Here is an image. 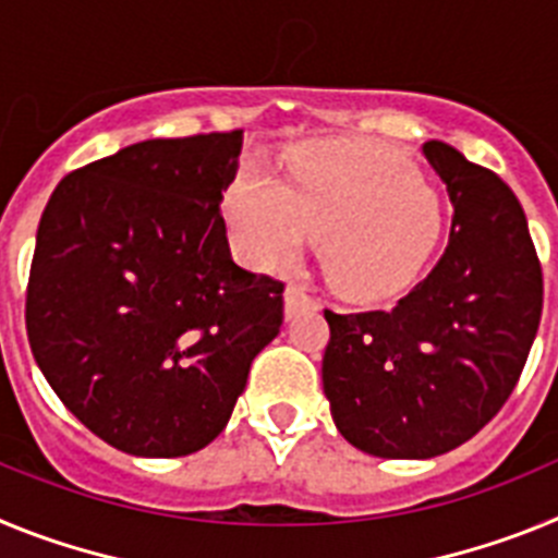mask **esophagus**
<instances>
[{"label": "esophagus", "instance_id": "1", "mask_svg": "<svg viewBox=\"0 0 558 558\" xmlns=\"http://www.w3.org/2000/svg\"><path fill=\"white\" fill-rule=\"evenodd\" d=\"M310 304H315V299L310 295V290L304 288V284L290 282L288 288H284V313H288V318L299 313L302 307H310Z\"/></svg>", "mask_w": 558, "mask_h": 558}]
</instances>
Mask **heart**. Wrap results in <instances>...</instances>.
<instances>
[{
    "mask_svg": "<svg viewBox=\"0 0 558 558\" xmlns=\"http://www.w3.org/2000/svg\"><path fill=\"white\" fill-rule=\"evenodd\" d=\"M236 251L254 268H282L322 236L329 282L354 299L411 284L445 236V209L416 167L391 147H315L288 184L248 167L226 192Z\"/></svg>",
    "mask_w": 558,
    "mask_h": 558,
    "instance_id": "heart-1",
    "label": "heart"
}]
</instances>
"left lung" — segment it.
I'll list each match as a JSON object with an SVG mask.
<instances>
[{
  "mask_svg": "<svg viewBox=\"0 0 558 558\" xmlns=\"http://www.w3.org/2000/svg\"><path fill=\"white\" fill-rule=\"evenodd\" d=\"M450 243L391 310L324 313L322 377L335 427L377 458H436L470 441L514 391L542 315V268L514 192L445 142Z\"/></svg>",
  "mask_w": 558,
  "mask_h": 558,
  "instance_id": "obj_1",
  "label": "left lung"
}]
</instances>
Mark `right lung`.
Listing matches in <instances>:
<instances>
[{
  "label": "right lung",
  "mask_w": 558,
  "mask_h": 558,
  "mask_svg": "<svg viewBox=\"0 0 558 558\" xmlns=\"http://www.w3.org/2000/svg\"><path fill=\"white\" fill-rule=\"evenodd\" d=\"M243 131L147 140L69 172L41 215L27 284L33 357L106 445L204 450L282 327V282L231 259L226 186Z\"/></svg>",
  "instance_id": "add662e5"
}]
</instances>
